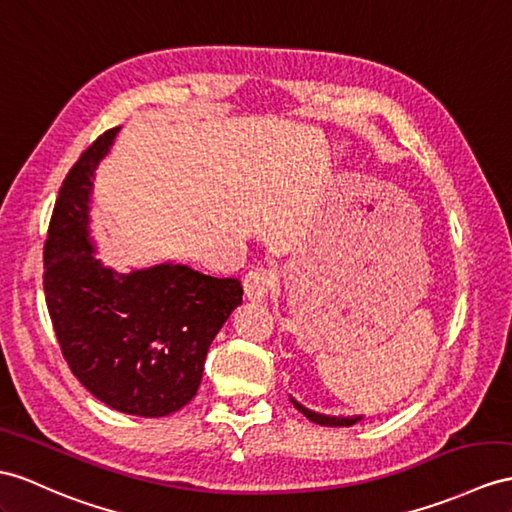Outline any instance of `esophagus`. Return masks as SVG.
Here are the masks:
<instances>
[{"label":"esophagus","instance_id":"34e87169","mask_svg":"<svg viewBox=\"0 0 512 512\" xmlns=\"http://www.w3.org/2000/svg\"><path fill=\"white\" fill-rule=\"evenodd\" d=\"M273 286H276V273L265 267H256L245 273L243 278L245 297L252 299V302H263V299H267Z\"/></svg>","mask_w":512,"mask_h":512}]
</instances>
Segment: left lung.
Instances as JSON below:
<instances>
[{
    "label": "left lung",
    "instance_id": "8db88e82",
    "mask_svg": "<svg viewBox=\"0 0 512 512\" xmlns=\"http://www.w3.org/2000/svg\"><path fill=\"white\" fill-rule=\"evenodd\" d=\"M291 404L302 413L306 419H310L313 423H319V426H328V428H347V426H354V423L363 421V415H352V417H345V415H321V413H315V410H310L306 406L299 404L297 400H293L291 397Z\"/></svg>",
    "mask_w": 512,
    "mask_h": 512
}]
</instances>
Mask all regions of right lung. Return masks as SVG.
<instances>
[{
  "label": "right lung",
  "instance_id": "add662e5",
  "mask_svg": "<svg viewBox=\"0 0 512 512\" xmlns=\"http://www.w3.org/2000/svg\"><path fill=\"white\" fill-rule=\"evenodd\" d=\"M117 132L99 136L60 186L43 252L45 302L84 389L119 413L165 417L195 397L208 347L243 302V286L176 263L130 273L104 267L89 204Z\"/></svg>",
  "mask_w": 512,
  "mask_h": 512
}]
</instances>
